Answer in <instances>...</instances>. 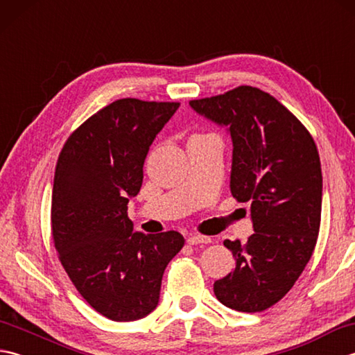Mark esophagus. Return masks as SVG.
Returning a JSON list of instances; mask_svg holds the SVG:
<instances>
[{
    "mask_svg": "<svg viewBox=\"0 0 355 355\" xmlns=\"http://www.w3.org/2000/svg\"><path fill=\"white\" fill-rule=\"evenodd\" d=\"M186 243L189 245H200V244L212 243V239H210L209 236H202V235H191V236H187Z\"/></svg>",
    "mask_w": 355,
    "mask_h": 355,
    "instance_id": "esophagus-1",
    "label": "esophagus"
}]
</instances>
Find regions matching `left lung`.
Returning <instances> with one entry per match:
<instances>
[{
  "label": "left lung",
  "instance_id": "1",
  "mask_svg": "<svg viewBox=\"0 0 355 355\" xmlns=\"http://www.w3.org/2000/svg\"><path fill=\"white\" fill-rule=\"evenodd\" d=\"M225 126L233 143L230 192L250 202L253 235L224 241L235 270L214 284L232 310L263 311L291 290L314 252L322 212V168L306 128L281 102L243 85L189 102Z\"/></svg>",
  "mask_w": 355,
  "mask_h": 355
}]
</instances>
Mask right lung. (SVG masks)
<instances>
[{"instance_id": "add662e5", "label": "right lung", "mask_w": 355, "mask_h": 355, "mask_svg": "<svg viewBox=\"0 0 355 355\" xmlns=\"http://www.w3.org/2000/svg\"><path fill=\"white\" fill-rule=\"evenodd\" d=\"M178 107L119 99L85 120L58 158L51 233L59 261L80 296L111 320L155 310L164 268L184 245L175 230L132 232L128 218L149 146Z\"/></svg>"}]
</instances>
